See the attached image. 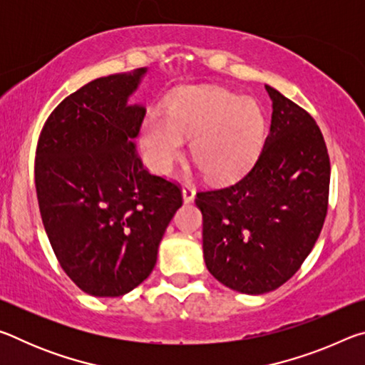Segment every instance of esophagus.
<instances>
[{
  "mask_svg": "<svg viewBox=\"0 0 365 365\" xmlns=\"http://www.w3.org/2000/svg\"><path fill=\"white\" fill-rule=\"evenodd\" d=\"M195 195H196V191L193 190V188H190V187H185L183 190H182V196H183V202H191L195 200Z\"/></svg>",
  "mask_w": 365,
  "mask_h": 365,
  "instance_id": "esophagus-1",
  "label": "esophagus"
}]
</instances>
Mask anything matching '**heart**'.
Listing matches in <instances>:
<instances>
[{
	"label": "heart",
	"mask_w": 365,
	"mask_h": 365,
	"mask_svg": "<svg viewBox=\"0 0 365 365\" xmlns=\"http://www.w3.org/2000/svg\"><path fill=\"white\" fill-rule=\"evenodd\" d=\"M191 156L212 180H230L245 172L261 151L265 115L257 101L215 86L191 88L172 101L168 114L150 110L140 130L145 163L169 174L191 138Z\"/></svg>",
	"instance_id": "b5f03b06"
}]
</instances>
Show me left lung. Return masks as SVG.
<instances>
[{"instance_id": "1", "label": "left lung", "mask_w": 365, "mask_h": 365, "mask_svg": "<svg viewBox=\"0 0 365 365\" xmlns=\"http://www.w3.org/2000/svg\"><path fill=\"white\" fill-rule=\"evenodd\" d=\"M256 163L227 187L200 191L202 252L222 285L246 294L277 289L312 251L329 207L330 159L316 120L280 91Z\"/></svg>"}]
</instances>
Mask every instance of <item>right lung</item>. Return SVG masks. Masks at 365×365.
<instances>
[{
  "label": "right lung",
  "mask_w": 365,
  "mask_h": 365,
  "mask_svg": "<svg viewBox=\"0 0 365 365\" xmlns=\"http://www.w3.org/2000/svg\"><path fill=\"white\" fill-rule=\"evenodd\" d=\"M148 69L96 78L67 96L36 146L35 188L61 267L85 293L122 296L145 282L182 206L175 183L137 154L146 108L128 104Z\"/></svg>",
  "instance_id": "obj_1"
}]
</instances>
